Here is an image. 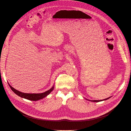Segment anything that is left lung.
<instances>
[{
    "mask_svg": "<svg viewBox=\"0 0 131 131\" xmlns=\"http://www.w3.org/2000/svg\"><path fill=\"white\" fill-rule=\"evenodd\" d=\"M111 97H109V98H107L106 99H104V100H88V99H86V100H88V101H91V102H101V101H105V100H108L109 98H110Z\"/></svg>",
    "mask_w": 131,
    "mask_h": 131,
    "instance_id": "8db88e82",
    "label": "left lung"
}]
</instances>
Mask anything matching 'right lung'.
Wrapping results in <instances>:
<instances>
[{
  "label": "right lung",
  "instance_id": "obj_1",
  "mask_svg": "<svg viewBox=\"0 0 131 131\" xmlns=\"http://www.w3.org/2000/svg\"><path fill=\"white\" fill-rule=\"evenodd\" d=\"M9 85L10 86V88H11V89L13 90V92L15 93L16 94L17 96L21 97V98H25L26 100L33 101H37L38 100H41V99L43 98H45L47 96V95H49L51 92H52L53 90L54 89V87L53 85V86L50 90L41 93H26L21 92L20 91L15 89L9 84Z\"/></svg>",
  "mask_w": 131,
  "mask_h": 131
}]
</instances>
